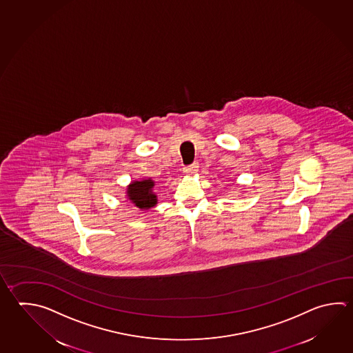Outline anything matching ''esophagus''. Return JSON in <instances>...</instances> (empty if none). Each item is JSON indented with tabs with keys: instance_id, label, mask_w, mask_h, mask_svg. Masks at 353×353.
Instances as JSON below:
<instances>
[{
	"instance_id": "esophagus-1",
	"label": "esophagus",
	"mask_w": 353,
	"mask_h": 353,
	"mask_svg": "<svg viewBox=\"0 0 353 353\" xmlns=\"http://www.w3.org/2000/svg\"><path fill=\"white\" fill-rule=\"evenodd\" d=\"M197 168H199V163L193 162L190 166L183 167V173L185 174H194L197 172Z\"/></svg>"
}]
</instances>
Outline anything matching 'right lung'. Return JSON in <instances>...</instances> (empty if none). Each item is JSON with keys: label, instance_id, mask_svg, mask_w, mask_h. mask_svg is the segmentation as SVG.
I'll list each match as a JSON object with an SVG mask.
<instances>
[{"label": "right lung", "instance_id": "1", "mask_svg": "<svg viewBox=\"0 0 353 353\" xmlns=\"http://www.w3.org/2000/svg\"><path fill=\"white\" fill-rule=\"evenodd\" d=\"M153 186L154 183L151 180L136 181L128 187V199L139 208H151L157 203Z\"/></svg>", "mask_w": 353, "mask_h": 353}]
</instances>
